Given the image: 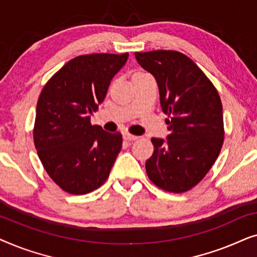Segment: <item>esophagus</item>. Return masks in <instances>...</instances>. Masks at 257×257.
I'll list each match as a JSON object with an SVG mask.
<instances>
[{"label":"esophagus","mask_w":257,"mask_h":257,"mask_svg":"<svg viewBox=\"0 0 257 257\" xmlns=\"http://www.w3.org/2000/svg\"><path fill=\"white\" fill-rule=\"evenodd\" d=\"M138 138L139 137L130 135V133H125L124 135V140H126V142H135V140H137Z\"/></svg>","instance_id":"obj_1"}]
</instances>
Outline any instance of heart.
Returning <instances> with one entry per match:
<instances>
[{
    "label": "heart",
    "mask_w": 257,
    "mask_h": 257,
    "mask_svg": "<svg viewBox=\"0 0 257 257\" xmlns=\"http://www.w3.org/2000/svg\"><path fill=\"white\" fill-rule=\"evenodd\" d=\"M143 73H145V72H142V71H139V72H137L136 75H143ZM136 75H135V76H136Z\"/></svg>",
    "instance_id": "obj_1"
}]
</instances>
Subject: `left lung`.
<instances>
[{
    "mask_svg": "<svg viewBox=\"0 0 257 257\" xmlns=\"http://www.w3.org/2000/svg\"><path fill=\"white\" fill-rule=\"evenodd\" d=\"M135 55L157 79L170 131L167 140H151L154 152L146 161V173L164 191L185 193L206 177L222 147L224 127L219 92L182 52L154 50Z\"/></svg>",
    "mask_w": 257,
    "mask_h": 257,
    "instance_id": "obj_1",
    "label": "left lung"
}]
</instances>
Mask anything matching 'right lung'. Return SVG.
I'll return each mask as SVG.
<instances>
[{
  "mask_svg": "<svg viewBox=\"0 0 257 257\" xmlns=\"http://www.w3.org/2000/svg\"><path fill=\"white\" fill-rule=\"evenodd\" d=\"M127 58V52L77 56L41 91L35 147L49 177L69 194H87L99 188L120 152V133L92 125L90 113L103 103L111 79Z\"/></svg>",
  "mask_w": 257,
  "mask_h": 257,
  "instance_id": "right-lung-1",
  "label": "right lung"
}]
</instances>
